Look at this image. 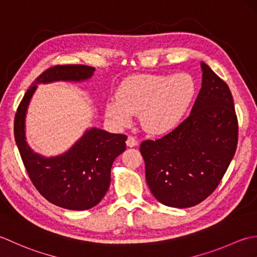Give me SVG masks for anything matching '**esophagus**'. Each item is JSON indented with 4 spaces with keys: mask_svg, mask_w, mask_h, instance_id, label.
Instances as JSON below:
<instances>
[{
    "mask_svg": "<svg viewBox=\"0 0 257 257\" xmlns=\"http://www.w3.org/2000/svg\"><path fill=\"white\" fill-rule=\"evenodd\" d=\"M126 145L130 146V148H133V146L138 145V141L132 135H128L127 136V140H126Z\"/></svg>",
    "mask_w": 257,
    "mask_h": 257,
    "instance_id": "1",
    "label": "esophagus"
}]
</instances>
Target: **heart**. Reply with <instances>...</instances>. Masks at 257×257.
<instances>
[{"label": "heart", "instance_id": "heart-1", "mask_svg": "<svg viewBox=\"0 0 257 257\" xmlns=\"http://www.w3.org/2000/svg\"><path fill=\"white\" fill-rule=\"evenodd\" d=\"M194 94V81L186 73L134 75L119 85L116 98L106 104V113L118 126H127L132 115L139 114L146 132L161 134L175 126Z\"/></svg>", "mask_w": 257, "mask_h": 257}]
</instances>
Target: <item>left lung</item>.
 Segmentation results:
<instances>
[{
  "instance_id": "8db88e82",
  "label": "left lung",
  "mask_w": 257,
  "mask_h": 257,
  "mask_svg": "<svg viewBox=\"0 0 257 257\" xmlns=\"http://www.w3.org/2000/svg\"><path fill=\"white\" fill-rule=\"evenodd\" d=\"M201 66L202 87L191 114L172 132L140 145L152 194L167 206L186 208L207 198L237 148L232 93L211 67L204 62Z\"/></svg>"
}]
</instances>
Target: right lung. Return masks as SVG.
<instances>
[{
    "label": "right lung",
    "instance_id": "right-lung-1",
    "mask_svg": "<svg viewBox=\"0 0 257 257\" xmlns=\"http://www.w3.org/2000/svg\"><path fill=\"white\" fill-rule=\"evenodd\" d=\"M94 70L93 66L83 64L49 67L25 92L14 117L15 142L31 182L49 202L74 211H84L102 201L111 183L112 164L126 149L127 136L91 128L65 154L45 159L26 144L24 117L39 83L86 80Z\"/></svg>",
    "mask_w": 257,
    "mask_h": 257
}]
</instances>
